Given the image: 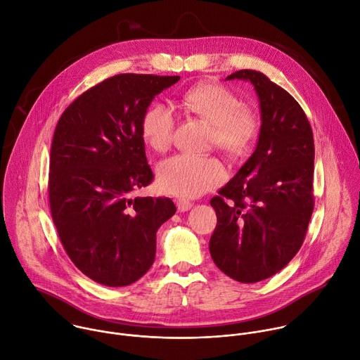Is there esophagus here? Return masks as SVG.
Instances as JSON below:
<instances>
[{
    "instance_id": "obj_1",
    "label": "esophagus",
    "mask_w": 360,
    "mask_h": 360,
    "mask_svg": "<svg viewBox=\"0 0 360 360\" xmlns=\"http://www.w3.org/2000/svg\"><path fill=\"white\" fill-rule=\"evenodd\" d=\"M176 207H178V211L179 212H186L192 208V202L186 200V199H178L176 200Z\"/></svg>"
}]
</instances>
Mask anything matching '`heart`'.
Segmentation results:
<instances>
[{"label": "heart", "mask_w": 360, "mask_h": 360, "mask_svg": "<svg viewBox=\"0 0 360 360\" xmlns=\"http://www.w3.org/2000/svg\"><path fill=\"white\" fill-rule=\"evenodd\" d=\"M186 110L214 125V141L231 158H239L253 146L261 131L255 111L242 105L240 98L221 84H200L182 95ZM175 115L164 104L150 105L141 121L143 141L155 150H165L174 138ZM158 184L171 195L195 198L226 179L222 162L212 157L174 155L158 167Z\"/></svg>", "instance_id": "1"}]
</instances>
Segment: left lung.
Returning a JSON list of instances; mask_svg holds the SVG:
<instances>
[{"label": "left lung", "instance_id": "obj_1", "mask_svg": "<svg viewBox=\"0 0 360 360\" xmlns=\"http://www.w3.org/2000/svg\"><path fill=\"white\" fill-rule=\"evenodd\" d=\"M259 98L258 145L236 175L211 199L217 228L210 240L215 265L242 283L268 279L300 249L314 212L315 143L296 99L265 74L240 70Z\"/></svg>", "mask_w": 360, "mask_h": 360}]
</instances>
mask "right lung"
<instances>
[{
	"mask_svg": "<svg viewBox=\"0 0 360 360\" xmlns=\"http://www.w3.org/2000/svg\"><path fill=\"white\" fill-rule=\"evenodd\" d=\"M178 75L120 74L81 94L63 112L51 143L48 195L74 265L105 286H127L152 266L157 231L175 212L169 198H132L153 174L141 121L153 96Z\"/></svg>",
	"mask_w": 360,
	"mask_h": 360,
	"instance_id": "add662e5",
	"label": "right lung"
}]
</instances>
